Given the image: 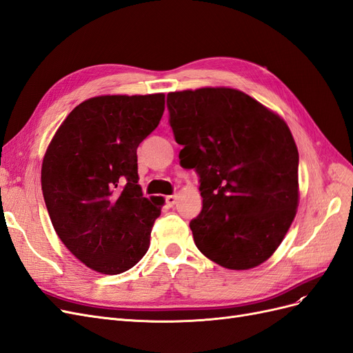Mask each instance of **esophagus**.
Returning a JSON list of instances; mask_svg holds the SVG:
<instances>
[{
    "label": "esophagus",
    "mask_w": 353,
    "mask_h": 353,
    "mask_svg": "<svg viewBox=\"0 0 353 353\" xmlns=\"http://www.w3.org/2000/svg\"><path fill=\"white\" fill-rule=\"evenodd\" d=\"M165 200H166V205L172 208V206L175 205V203H176V196H175V194H172V196H166V197H165Z\"/></svg>",
    "instance_id": "obj_1"
}]
</instances>
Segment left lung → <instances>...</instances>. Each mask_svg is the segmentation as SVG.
<instances>
[{
	"instance_id": "obj_1",
	"label": "left lung",
	"mask_w": 353,
	"mask_h": 353,
	"mask_svg": "<svg viewBox=\"0 0 353 353\" xmlns=\"http://www.w3.org/2000/svg\"><path fill=\"white\" fill-rule=\"evenodd\" d=\"M179 163L199 175L197 249L228 270L270 259L296 216L299 153L279 114L232 88L168 94Z\"/></svg>"
}]
</instances>
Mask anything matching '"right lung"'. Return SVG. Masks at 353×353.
<instances>
[{
	"instance_id": "obj_1",
	"label": "right lung",
	"mask_w": 353,
	"mask_h": 353,
	"mask_svg": "<svg viewBox=\"0 0 353 353\" xmlns=\"http://www.w3.org/2000/svg\"><path fill=\"white\" fill-rule=\"evenodd\" d=\"M165 94L100 95L74 108L41 169L59 239L88 268L116 275L150 248L163 197L143 196L137 148L162 119Z\"/></svg>"
}]
</instances>
